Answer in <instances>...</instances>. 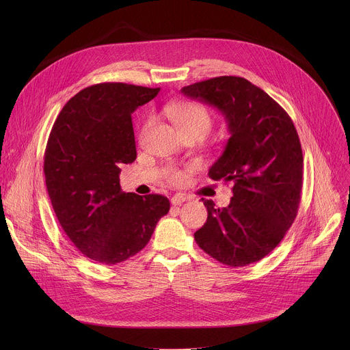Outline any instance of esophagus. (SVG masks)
<instances>
[{
	"label": "esophagus",
	"instance_id": "esophagus-1",
	"mask_svg": "<svg viewBox=\"0 0 350 350\" xmlns=\"http://www.w3.org/2000/svg\"><path fill=\"white\" fill-rule=\"evenodd\" d=\"M187 196H184L183 193H176V195H173L172 196V199H170V202H172V205L173 206H178V205H183L185 201H187Z\"/></svg>",
	"mask_w": 350,
	"mask_h": 350
}]
</instances>
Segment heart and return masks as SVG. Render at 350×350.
Here are the masks:
<instances>
[{"instance_id":"heart-1","label":"heart","mask_w":350,"mask_h":350,"mask_svg":"<svg viewBox=\"0 0 350 350\" xmlns=\"http://www.w3.org/2000/svg\"><path fill=\"white\" fill-rule=\"evenodd\" d=\"M163 112L184 135L199 134L204 137L212 126V118L209 111L204 105L196 103L169 104L165 107ZM149 126H151V120L146 122L142 133H145ZM163 174L165 178L172 184H180L185 178V173L174 166L166 167L163 170Z\"/></svg>"}]
</instances>
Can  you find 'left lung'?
<instances>
[{"label": "left lung", "instance_id": "1", "mask_svg": "<svg viewBox=\"0 0 350 350\" xmlns=\"http://www.w3.org/2000/svg\"><path fill=\"white\" fill-rule=\"evenodd\" d=\"M181 92L217 108L230 133L209 177L232 184L231 202L215 208L202 198L208 220L193 238L223 265L255 263L281 242L301 202L304 155L293 122L269 94L243 77H213Z\"/></svg>", "mask_w": 350, "mask_h": 350}]
</instances>
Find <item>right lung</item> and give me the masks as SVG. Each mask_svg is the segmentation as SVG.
Instances as JSON below:
<instances>
[{"instance_id": "obj_1", "label": "right lung", "mask_w": 350, "mask_h": 350, "mask_svg": "<svg viewBox=\"0 0 350 350\" xmlns=\"http://www.w3.org/2000/svg\"><path fill=\"white\" fill-rule=\"evenodd\" d=\"M161 88L99 83L79 91L49 133L44 174L59 224L79 251L116 265L138 254L170 209L163 195L123 192L120 166L137 158L131 113Z\"/></svg>"}]
</instances>
